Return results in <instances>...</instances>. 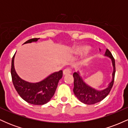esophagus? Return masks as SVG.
Returning <instances> with one entry per match:
<instances>
[{
  "mask_svg": "<svg viewBox=\"0 0 128 128\" xmlns=\"http://www.w3.org/2000/svg\"><path fill=\"white\" fill-rule=\"evenodd\" d=\"M72 73L71 70H70V68H66L64 69V70H63V74H64V75H67V74H70V73Z\"/></svg>",
  "mask_w": 128,
  "mask_h": 128,
  "instance_id": "esophagus-1",
  "label": "esophagus"
}]
</instances>
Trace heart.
<instances>
[{
	"label": "heart",
	"instance_id": "b5f03b06",
	"mask_svg": "<svg viewBox=\"0 0 128 128\" xmlns=\"http://www.w3.org/2000/svg\"><path fill=\"white\" fill-rule=\"evenodd\" d=\"M90 49V46L86 45H79L78 46L76 47L73 50V52L75 54H82L84 53L87 52ZM91 59V56L89 54H86L84 56V57L82 58V60L80 61V64H84L88 62Z\"/></svg>",
	"mask_w": 128,
	"mask_h": 128
}]
</instances>
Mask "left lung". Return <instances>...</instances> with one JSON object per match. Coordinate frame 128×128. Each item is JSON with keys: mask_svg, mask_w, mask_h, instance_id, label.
<instances>
[{"mask_svg": "<svg viewBox=\"0 0 128 128\" xmlns=\"http://www.w3.org/2000/svg\"><path fill=\"white\" fill-rule=\"evenodd\" d=\"M104 56L109 57L111 60L113 66L112 80L108 84V86L104 89L102 90H98L88 86L87 84L85 82L82 76H80L79 72H74L73 74L74 78L73 92L74 95L80 102L86 105H92L102 101L108 96L112 87L116 73L115 60L113 58L111 53L108 49H106Z\"/></svg>", "mask_w": 128, "mask_h": 128, "instance_id": "left-lung-1", "label": "left lung"}]
</instances>
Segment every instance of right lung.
Masks as SVG:
<instances>
[{
	"mask_svg": "<svg viewBox=\"0 0 128 128\" xmlns=\"http://www.w3.org/2000/svg\"><path fill=\"white\" fill-rule=\"evenodd\" d=\"M40 38H32L24 44L36 42ZM14 54L11 62V73L14 87L20 96L26 102L32 105H42L52 99L59 80L62 77V71L56 72L38 82H29L19 77L14 68Z\"/></svg>",
	"mask_w": 128,
	"mask_h": 128,
	"instance_id": "right-lung-1",
	"label": "right lung"
}]
</instances>
